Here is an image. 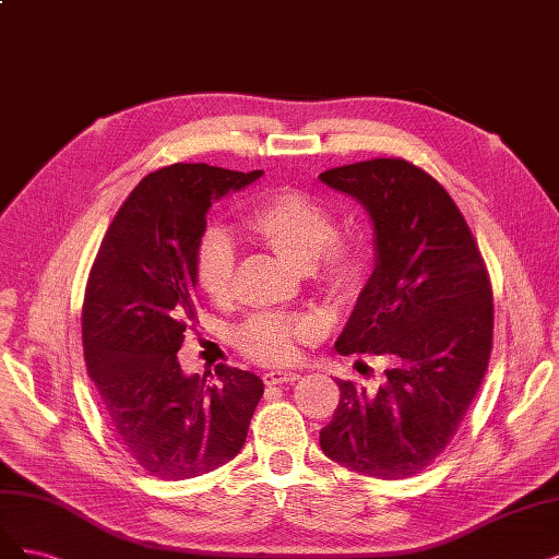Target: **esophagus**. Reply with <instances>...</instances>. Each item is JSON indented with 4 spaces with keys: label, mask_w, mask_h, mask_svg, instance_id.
<instances>
[{
    "label": "esophagus",
    "mask_w": 559,
    "mask_h": 559,
    "mask_svg": "<svg viewBox=\"0 0 559 559\" xmlns=\"http://www.w3.org/2000/svg\"><path fill=\"white\" fill-rule=\"evenodd\" d=\"M264 385H287V383H295L299 381V373L297 371H266L262 376Z\"/></svg>",
    "instance_id": "34e87169"
}]
</instances>
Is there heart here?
<instances>
[{
  "mask_svg": "<svg viewBox=\"0 0 559 559\" xmlns=\"http://www.w3.org/2000/svg\"><path fill=\"white\" fill-rule=\"evenodd\" d=\"M246 229L299 272H309L332 299L355 295L367 272V248L355 237H334L336 218L328 204L299 190L266 194L248 213ZM237 253L221 229H209L194 258V278L211 301H227ZM313 322L297 316H255L239 328L237 346L258 362L278 365L295 357L297 344L311 338Z\"/></svg>",
  "mask_w": 559,
  "mask_h": 559,
  "instance_id": "1",
  "label": "heart"
}]
</instances>
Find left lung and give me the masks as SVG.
Segmentation results:
<instances>
[{
    "label": "left lung",
    "instance_id": "8db88e82",
    "mask_svg": "<svg viewBox=\"0 0 559 559\" xmlns=\"http://www.w3.org/2000/svg\"><path fill=\"white\" fill-rule=\"evenodd\" d=\"M373 223V272L357 297L341 355H383L388 381L369 392L336 381L341 400L320 448L371 478L420 474L472 406L492 353V287L474 234L450 194L402 157L320 174Z\"/></svg>",
    "mask_w": 559,
    "mask_h": 559
}]
</instances>
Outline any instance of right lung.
<instances>
[{
	"instance_id": "obj_1",
	"label": "right lung",
	"mask_w": 559,
	"mask_h": 559,
	"mask_svg": "<svg viewBox=\"0 0 559 559\" xmlns=\"http://www.w3.org/2000/svg\"><path fill=\"white\" fill-rule=\"evenodd\" d=\"M262 171L171 165L130 192L106 231L83 301V353L106 418L141 469L183 480L239 455L262 378L225 367L215 385L176 353L194 320V258L215 200Z\"/></svg>"
}]
</instances>
